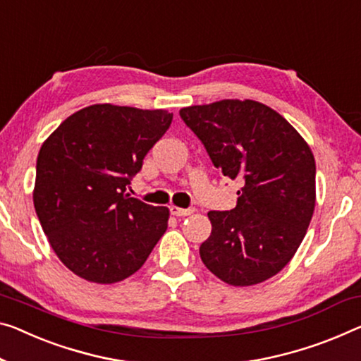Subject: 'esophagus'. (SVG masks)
<instances>
[{"label": "esophagus", "mask_w": 361, "mask_h": 361, "mask_svg": "<svg viewBox=\"0 0 361 361\" xmlns=\"http://www.w3.org/2000/svg\"><path fill=\"white\" fill-rule=\"evenodd\" d=\"M195 208H177V207H171V214L174 216H190Z\"/></svg>", "instance_id": "obj_1"}]
</instances>
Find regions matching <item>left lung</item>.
<instances>
[{
	"label": "left lung",
	"mask_w": 361,
	"mask_h": 361,
	"mask_svg": "<svg viewBox=\"0 0 361 361\" xmlns=\"http://www.w3.org/2000/svg\"><path fill=\"white\" fill-rule=\"evenodd\" d=\"M214 168L242 184L229 212H209L212 235L200 245L204 266L231 286L259 284L300 247L314 212L316 166L302 135L253 99L182 108Z\"/></svg>",
	"instance_id": "left-lung-1"
}]
</instances>
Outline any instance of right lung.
<instances>
[{"instance_id": "1", "label": "right lung", "mask_w": 361, "mask_h": 361, "mask_svg": "<svg viewBox=\"0 0 361 361\" xmlns=\"http://www.w3.org/2000/svg\"><path fill=\"white\" fill-rule=\"evenodd\" d=\"M171 123L164 109L92 104L43 142L33 204L54 253L82 279L132 276L168 229L169 209L130 197L127 185Z\"/></svg>"}]
</instances>
